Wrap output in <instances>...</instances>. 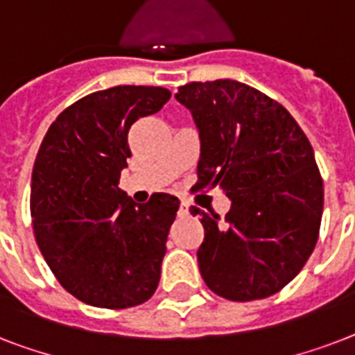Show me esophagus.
<instances>
[{"mask_svg":"<svg viewBox=\"0 0 355 355\" xmlns=\"http://www.w3.org/2000/svg\"><path fill=\"white\" fill-rule=\"evenodd\" d=\"M189 216V205L188 202H180V206H178V217H188Z\"/></svg>","mask_w":355,"mask_h":355,"instance_id":"obj_1","label":"esophagus"}]
</instances>
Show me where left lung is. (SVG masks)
Returning a JSON list of instances; mask_svg holds the SVG:
<instances>
[{
  "mask_svg": "<svg viewBox=\"0 0 355 355\" xmlns=\"http://www.w3.org/2000/svg\"><path fill=\"white\" fill-rule=\"evenodd\" d=\"M199 130V182L230 199L221 217L191 206L205 227L202 280L228 300L270 297L300 272L319 237L324 189L313 147L280 103L230 79L175 94Z\"/></svg>",
  "mask_w": 355,
  "mask_h": 355,
  "instance_id": "8db88e82",
  "label": "left lung"
}]
</instances>
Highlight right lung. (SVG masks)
<instances>
[{
    "instance_id": "right-lung-1",
    "label": "right lung",
    "mask_w": 355,
    "mask_h": 355,
    "mask_svg": "<svg viewBox=\"0 0 355 355\" xmlns=\"http://www.w3.org/2000/svg\"><path fill=\"white\" fill-rule=\"evenodd\" d=\"M171 92L114 86L68 107L44 136L31 177V217L42 256L60 286L96 308L144 304L160 282L178 199L136 205L118 188L128 130Z\"/></svg>"
}]
</instances>
